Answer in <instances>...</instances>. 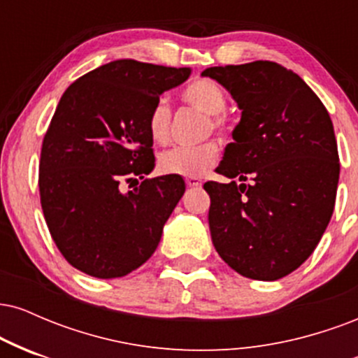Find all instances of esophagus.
<instances>
[{"mask_svg":"<svg viewBox=\"0 0 358 358\" xmlns=\"http://www.w3.org/2000/svg\"><path fill=\"white\" fill-rule=\"evenodd\" d=\"M187 185H188V187H192V188H196V187H202V182H200L199 178H193V176H188Z\"/></svg>","mask_w":358,"mask_h":358,"instance_id":"34e87169","label":"esophagus"}]
</instances>
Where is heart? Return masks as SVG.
Returning <instances> with one entry per match:
<instances>
[{
	"label": "heart",
	"instance_id": "b5f03b06",
	"mask_svg": "<svg viewBox=\"0 0 358 358\" xmlns=\"http://www.w3.org/2000/svg\"><path fill=\"white\" fill-rule=\"evenodd\" d=\"M182 99L193 109L210 117L212 129H225L224 114L227 108V96L219 84L210 79H196L182 90ZM171 113L165 99H158L148 117V131L155 143H165L170 134ZM219 158L217 143H205L195 148H173L159 156V170L168 175L202 176L215 165Z\"/></svg>",
	"mask_w": 358,
	"mask_h": 358
}]
</instances>
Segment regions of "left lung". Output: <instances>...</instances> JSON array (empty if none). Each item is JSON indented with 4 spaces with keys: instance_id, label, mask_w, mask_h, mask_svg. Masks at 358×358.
<instances>
[{
    "instance_id": "1",
    "label": "left lung",
    "mask_w": 358,
    "mask_h": 358,
    "mask_svg": "<svg viewBox=\"0 0 358 358\" xmlns=\"http://www.w3.org/2000/svg\"><path fill=\"white\" fill-rule=\"evenodd\" d=\"M202 76L241 109L217 168L231 183L203 185L213 248L241 276L276 281L311 256L334 213V124L306 82L276 62L210 67Z\"/></svg>"
}]
</instances>
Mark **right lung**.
Returning <instances> with one entry per match:
<instances>
[{"instance_id": "obj_1", "label": "right lung", "mask_w": 358, "mask_h": 358, "mask_svg": "<svg viewBox=\"0 0 358 358\" xmlns=\"http://www.w3.org/2000/svg\"><path fill=\"white\" fill-rule=\"evenodd\" d=\"M190 73V67L114 60L60 97L43 138L38 187L48 231L76 269L121 278L153 256L185 180L156 176L126 194L120 183L153 171L151 108Z\"/></svg>"}]
</instances>
